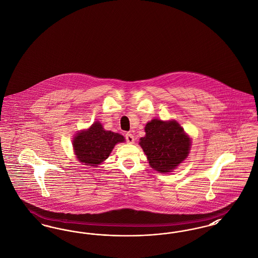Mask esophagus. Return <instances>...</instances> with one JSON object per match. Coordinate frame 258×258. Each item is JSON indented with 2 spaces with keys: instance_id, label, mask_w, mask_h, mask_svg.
Listing matches in <instances>:
<instances>
[{
  "instance_id": "esophagus-1",
  "label": "esophagus",
  "mask_w": 258,
  "mask_h": 258,
  "mask_svg": "<svg viewBox=\"0 0 258 258\" xmlns=\"http://www.w3.org/2000/svg\"><path fill=\"white\" fill-rule=\"evenodd\" d=\"M124 136H125V140H126L127 143L133 144L135 142V136L132 135V134H126Z\"/></svg>"
}]
</instances>
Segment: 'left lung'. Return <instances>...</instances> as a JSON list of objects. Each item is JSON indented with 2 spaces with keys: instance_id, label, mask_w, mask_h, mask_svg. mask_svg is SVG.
I'll list each match as a JSON object with an SVG mask.
<instances>
[{
  "instance_id": "1",
  "label": "left lung",
  "mask_w": 258,
  "mask_h": 258,
  "mask_svg": "<svg viewBox=\"0 0 258 258\" xmlns=\"http://www.w3.org/2000/svg\"><path fill=\"white\" fill-rule=\"evenodd\" d=\"M146 135L139 145L152 168L160 173L172 172L189 154L191 141L175 120L154 119L145 125Z\"/></svg>"
}]
</instances>
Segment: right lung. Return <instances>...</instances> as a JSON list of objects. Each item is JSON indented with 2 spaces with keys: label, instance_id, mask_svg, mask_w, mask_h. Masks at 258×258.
<instances>
[{
  "label": "right lung",
  "instance_id": "1",
  "mask_svg": "<svg viewBox=\"0 0 258 258\" xmlns=\"http://www.w3.org/2000/svg\"><path fill=\"white\" fill-rule=\"evenodd\" d=\"M124 141L123 135L105 131L99 122L74 136V153L82 164L98 166L106 160L117 143Z\"/></svg>",
  "mask_w": 258,
  "mask_h": 258
}]
</instances>
